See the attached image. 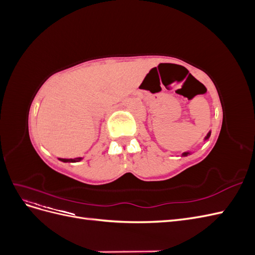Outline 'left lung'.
<instances>
[{"mask_svg": "<svg viewBox=\"0 0 255 255\" xmlns=\"http://www.w3.org/2000/svg\"><path fill=\"white\" fill-rule=\"evenodd\" d=\"M210 136H211V130H210V132H208V133H207V135L205 136L204 140H207L208 138H210ZM189 154H190V152H189V151H187V152H184V153H182V156H187V155H189Z\"/></svg>", "mask_w": 255, "mask_h": 255, "instance_id": "left-lung-1", "label": "left lung"}]
</instances>
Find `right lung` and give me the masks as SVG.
Listing matches in <instances>:
<instances>
[{
	"instance_id": "1",
	"label": "right lung",
	"mask_w": 255,
	"mask_h": 255,
	"mask_svg": "<svg viewBox=\"0 0 255 255\" xmlns=\"http://www.w3.org/2000/svg\"><path fill=\"white\" fill-rule=\"evenodd\" d=\"M59 160L64 161V163H76V161H80L83 159V157H76V158H58Z\"/></svg>"
}]
</instances>
